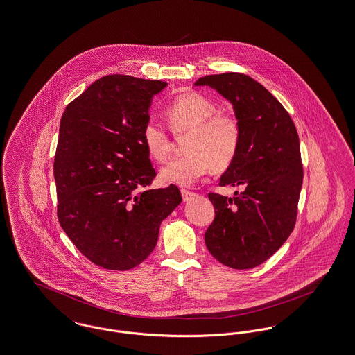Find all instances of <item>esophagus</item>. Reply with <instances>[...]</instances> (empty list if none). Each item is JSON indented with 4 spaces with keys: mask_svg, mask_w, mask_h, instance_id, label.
I'll list each match as a JSON object with an SVG mask.
<instances>
[{
    "mask_svg": "<svg viewBox=\"0 0 355 355\" xmlns=\"http://www.w3.org/2000/svg\"><path fill=\"white\" fill-rule=\"evenodd\" d=\"M181 194H182V200H184V201H189L191 197L196 196V193L188 191V189H181Z\"/></svg>",
    "mask_w": 355,
    "mask_h": 355,
    "instance_id": "obj_1",
    "label": "esophagus"
}]
</instances>
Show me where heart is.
Here are the masks:
<instances>
[{"mask_svg": "<svg viewBox=\"0 0 355 355\" xmlns=\"http://www.w3.org/2000/svg\"><path fill=\"white\" fill-rule=\"evenodd\" d=\"M164 117L174 135L188 134V154L171 159L161 170V180L166 184L189 187L211 167L223 171L236 159L242 141L241 123L232 113L218 110L211 98L196 92L182 93L166 107ZM141 140L154 161L164 162L170 155L173 140L157 121L144 124Z\"/></svg>", "mask_w": 355, "mask_h": 355, "instance_id": "b5f03b06", "label": "heart"}]
</instances>
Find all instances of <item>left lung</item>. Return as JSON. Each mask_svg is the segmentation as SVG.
Masks as SVG:
<instances>
[{
  "label": "left lung",
  "instance_id": "left-lung-1",
  "mask_svg": "<svg viewBox=\"0 0 355 355\" xmlns=\"http://www.w3.org/2000/svg\"><path fill=\"white\" fill-rule=\"evenodd\" d=\"M227 98L242 127L236 159L220 177V187H242L225 197L209 193L215 218L205 245L220 263L252 269L292 234L302 185L300 141L289 113L259 82L241 73L198 78Z\"/></svg>",
  "mask_w": 355,
  "mask_h": 355
}]
</instances>
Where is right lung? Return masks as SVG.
Listing matches in <instances>:
<instances>
[{"instance_id": "obj_1", "label": "right lung", "mask_w": 355, "mask_h": 355, "mask_svg": "<svg viewBox=\"0 0 355 355\" xmlns=\"http://www.w3.org/2000/svg\"><path fill=\"white\" fill-rule=\"evenodd\" d=\"M164 81L105 76L63 112L54 159L58 218L94 265L130 270L155 248L182 201L175 185L150 189L157 173L141 140Z\"/></svg>"}]
</instances>
